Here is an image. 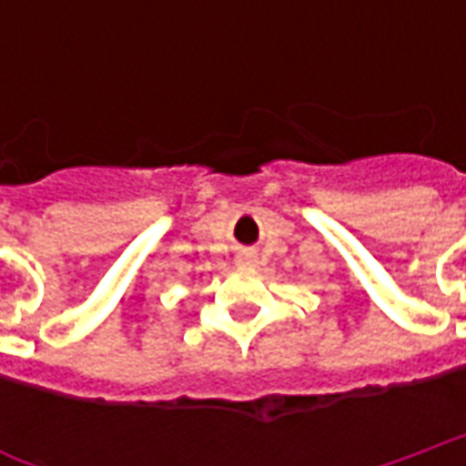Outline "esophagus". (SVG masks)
Returning a JSON list of instances; mask_svg holds the SVG:
<instances>
[{"label":"esophagus","instance_id":"34e87169","mask_svg":"<svg viewBox=\"0 0 466 466\" xmlns=\"http://www.w3.org/2000/svg\"><path fill=\"white\" fill-rule=\"evenodd\" d=\"M237 267H247V269H252L257 267V254L254 252H242L237 257Z\"/></svg>","mask_w":466,"mask_h":466}]
</instances>
